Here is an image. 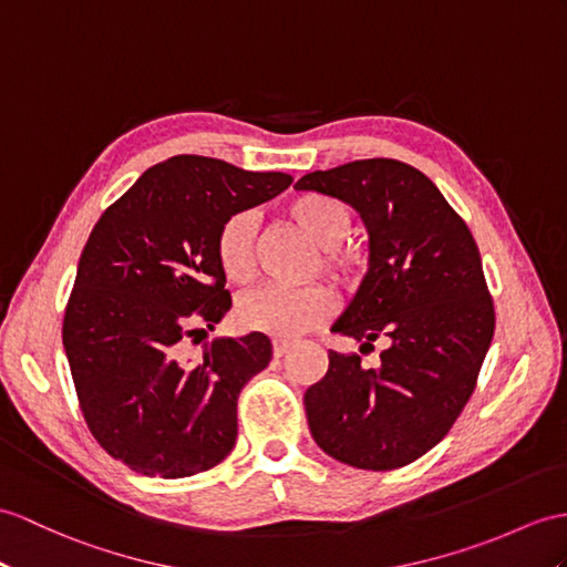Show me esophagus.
Instances as JSON below:
<instances>
[{"mask_svg": "<svg viewBox=\"0 0 567 567\" xmlns=\"http://www.w3.org/2000/svg\"><path fill=\"white\" fill-rule=\"evenodd\" d=\"M291 347H293V341H288V339H274V355L281 358Z\"/></svg>", "mask_w": 567, "mask_h": 567, "instance_id": "34e87169", "label": "esophagus"}]
</instances>
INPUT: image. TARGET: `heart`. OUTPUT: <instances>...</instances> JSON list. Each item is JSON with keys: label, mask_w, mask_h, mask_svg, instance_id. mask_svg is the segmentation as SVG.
Returning <instances> with one entry per match:
<instances>
[{"label": "heart", "mask_w": 567, "mask_h": 567, "mask_svg": "<svg viewBox=\"0 0 567 567\" xmlns=\"http://www.w3.org/2000/svg\"><path fill=\"white\" fill-rule=\"evenodd\" d=\"M291 224L322 247V267L331 274H347L355 265V255L339 243L347 238L351 216L339 199L308 192L286 206ZM218 267L230 281L247 284L255 276V238L250 214H233L224 220L216 236ZM334 298L322 286L286 288L261 286L245 293L238 302V320L255 331L271 337H298L329 320Z\"/></svg>", "instance_id": "heart-1"}]
</instances>
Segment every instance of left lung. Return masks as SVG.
I'll list each match as a JSON object with an SVG mask.
<instances>
[{
	"label": "left lung",
	"instance_id": "8db88e82",
	"mask_svg": "<svg viewBox=\"0 0 567 567\" xmlns=\"http://www.w3.org/2000/svg\"><path fill=\"white\" fill-rule=\"evenodd\" d=\"M296 189L361 216L368 267L331 331L361 349L384 339L380 365L329 351L327 375L302 396L315 443L355 468L388 472L435 447L474 392L495 312L478 247L421 171L392 158L302 175Z\"/></svg>",
	"mask_w": 567,
	"mask_h": 567
}]
</instances>
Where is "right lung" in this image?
Returning a JSON list of instances; mask_svg holds the SVG:
<instances>
[{"mask_svg":"<svg viewBox=\"0 0 567 567\" xmlns=\"http://www.w3.org/2000/svg\"><path fill=\"white\" fill-rule=\"evenodd\" d=\"M293 183L218 158L173 156L107 206L81 252L62 341L81 411L110 457L144 476L183 478L236 447L238 396L271 361L261 331L204 343L185 337L230 310L216 236L233 214Z\"/></svg>","mask_w":567,"mask_h":567,"instance_id":"1","label":"right lung"}]
</instances>
